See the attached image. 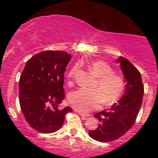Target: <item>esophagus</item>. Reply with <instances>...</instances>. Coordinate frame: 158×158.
Listing matches in <instances>:
<instances>
[{"label": "esophagus", "instance_id": "esophagus-1", "mask_svg": "<svg viewBox=\"0 0 158 158\" xmlns=\"http://www.w3.org/2000/svg\"><path fill=\"white\" fill-rule=\"evenodd\" d=\"M77 112H78V114H79V115L82 117V119H85V118H87L90 117V115L88 114H84V113H82L81 111H77Z\"/></svg>", "mask_w": 158, "mask_h": 158}]
</instances>
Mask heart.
<instances>
[{
  "label": "heart",
  "mask_w": 158,
  "mask_h": 158,
  "mask_svg": "<svg viewBox=\"0 0 158 158\" xmlns=\"http://www.w3.org/2000/svg\"><path fill=\"white\" fill-rule=\"evenodd\" d=\"M76 67L70 69L68 73L73 78ZM91 73L98 78L93 90L79 89L69 95V104L76 111L89 112L98 109L102 103L111 105L122 95L125 89V81L121 76L113 73V69L107 63L101 60L94 61L89 65Z\"/></svg>",
  "instance_id": "1"
}]
</instances>
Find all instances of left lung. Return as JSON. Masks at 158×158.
<instances>
[{
	"instance_id": "1",
	"label": "left lung",
	"mask_w": 158,
	"mask_h": 158,
	"mask_svg": "<svg viewBox=\"0 0 158 158\" xmlns=\"http://www.w3.org/2000/svg\"><path fill=\"white\" fill-rule=\"evenodd\" d=\"M120 63L124 75V95L110 109L94 114L100 123L95 130L89 131V136L101 142L118 139L133 126L141 109L144 95L141 75L130 61L120 56L116 60Z\"/></svg>"
}]
</instances>
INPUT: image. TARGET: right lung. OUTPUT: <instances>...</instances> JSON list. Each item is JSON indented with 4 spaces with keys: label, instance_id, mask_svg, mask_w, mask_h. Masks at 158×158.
Here are the masks:
<instances>
[{
    "label": "right lung",
    "instance_id": "add662e5",
    "mask_svg": "<svg viewBox=\"0 0 158 158\" xmlns=\"http://www.w3.org/2000/svg\"><path fill=\"white\" fill-rule=\"evenodd\" d=\"M71 60L65 51L47 50L36 54L26 63L19 82L20 109L27 123L41 133H51L63 125L73 109L58 106L65 98L64 73Z\"/></svg>",
    "mask_w": 158,
    "mask_h": 158
}]
</instances>
